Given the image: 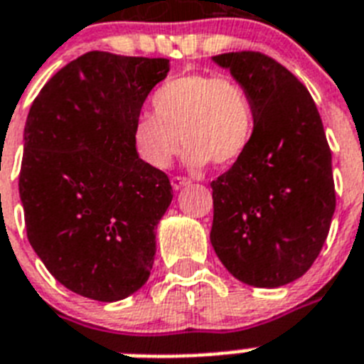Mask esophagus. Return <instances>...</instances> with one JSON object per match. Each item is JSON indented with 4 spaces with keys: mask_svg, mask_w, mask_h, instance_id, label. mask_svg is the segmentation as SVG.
<instances>
[{
    "mask_svg": "<svg viewBox=\"0 0 364 364\" xmlns=\"http://www.w3.org/2000/svg\"><path fill=\"white\" fill-rule=\"evenodd\" d=\"M187 185H191V179H188V177H181V176L172 177V187L176 188V191H179V188H183V187H187Z\"/></svg>",
    "mask_w": 364,
    "mask_h": 364,
    "instance_id": "1",
    "label": "esophagus"
}]
</instances>
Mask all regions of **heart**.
I'll use <instances>...</instances> for the list:
<instances>
[{"label":"heart","instance_id":"1","mask_svg":"<svg viewBox=\"0 0 364 364\" xmlns=\"http://www.w3.org/2000/svg\"><path fill=\"white\" fill-rule=\"evenodd\" d=\"M152 112L132 125V146L147 166L164 170L187 146L185 161L194 168L209 161L230 166L252 140L256 112L250 93L232 76L191 73L168 80L153 93Z\"/></svg>","mask_w":364,"mask_h":364}]
</instances>
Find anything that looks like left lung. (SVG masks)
I'll return each mask as SVG.
<instances>
[{
  "label": "left lung",
  "mask_w": 364,
  "mask_h": 364,
  "mask_svg": "<svg viewBox=\"0 0 364 364\" xmlns=\"http://www.w3.org/2000/svg\"><path fill=\"white\" fill-rule=\"evenodd\" d=\"M250 93L247 151L211 183V245L224 267L256 288L299 279L326 243L336 194L331 149L309 90L262 52L213 58Z\"/></svg>",
  "instance_id": "8db88e82"
}]
</instances>
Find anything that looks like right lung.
I'll return each instance as SVG.
<instances>
[{
	"mask_svg": "<svg viewBox=\"0 0 364 364\" xmlns=\"http://www.w3.org/2000/svg\"><path fill=\"white\" fill-rule=\"evenodd\" d=\"M168 59L87 52L46 82L23 129L18 188L26 232L65 288L112 303L146 284L155 228L172 202L140 161L132 125Z\"/></svg>",
	"mask_w": 364,
	"mask_h": 364,
	"instance_id": "obj_1",
	"label": "right lung"
}]
</instances>
